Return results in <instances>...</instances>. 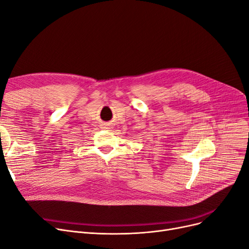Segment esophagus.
<instances>
[{
	"instance_id": "34e87169",
	"label": "esophagus",
	"mask_w": 249,
	"mask_h": 249,
	"mask_svg": "<svg viewBox=\"0 0 249 249\" xmlns=\"http://www.w3.org/2000/svg\"><path fill=\"white\" fill-rule=\"evenodd\" d=\"M102 128H103V129H111V126H110L109 123H104L103 126H102Z\"/></svg>"
}]
</instances>
